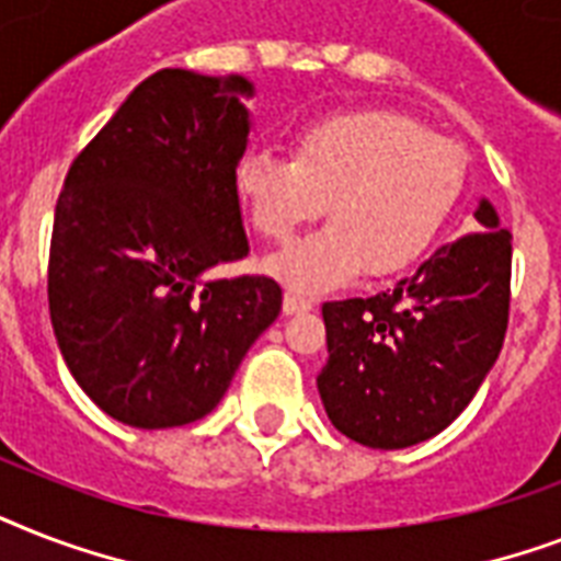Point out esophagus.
Listing matches in <instances>:
<instances>
[{
  "mask_svg": "<svg viewBox=\"0 0 561 561\" xmlns=\"http://www.w3.org/2000/svg\"><path fill=\"white\" fill-rule=\"evenodd\" d=\"M282 306H285V314H302V311H311L314 302L297 288H285V299H282Z\"/></svg>",
  "mask_w": 561,
  "mask_h": 561,
  "instance_id": "esophagus-1",
  "label": "esophagus"
}]
</instances>
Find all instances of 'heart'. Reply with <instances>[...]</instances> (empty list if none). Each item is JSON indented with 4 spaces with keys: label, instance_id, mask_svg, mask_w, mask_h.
I'll use <instances>...</instances> for the list:
<instances>
[{
    "label": "heart",
    "instance_id": "1",
    "mask_svg": "<svg viewBox=\"0 0 561 561\" xmlns=\"http://www.w3.org/2000/svg\"><path fill=\"white\" fill-rule=\"evenodd\" d=\"M466 186L462 151L390 110H355L299 130L294 157L250 151L236 192L250 224L288 244L325 211L332 227L276 255L271 271L299 288H323L367 271H404L434 244Z\"/></svg>",
    "mask_w": 561,
    "mask_h": 561
}]
</instances>
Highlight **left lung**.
Listing matches in <instances>:
<instances>
[{
  "label": "left lung",
  "mask_w": 561,
  "mask_h": 561,
  "mask_svg": "<svg viewBox=\"0 0 561 561\" xmlns=\"http://www.w3.org/2000/svg\"><path fill=\"white\" fill-rule=\"evenodd\" d=\"M480 229L439 247L392 288L325 302L317 390L332 425L369 448H408L451 425L504 346L513 236L489 201Z\"/></svg>",
  "instance_id": "1"
}]
</instances>
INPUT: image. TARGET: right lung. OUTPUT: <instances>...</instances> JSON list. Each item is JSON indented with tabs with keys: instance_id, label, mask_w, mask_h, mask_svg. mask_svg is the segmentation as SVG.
<instances>
[{
	"instance_id": "right-lung-1",
	"label": "right lung",
	"mask_w": 561,
	"mask_h": 561,
	"mask_svg": "<svg viewBox=\"0 0 561 561\" xmlns=\"http://www.w3.org/2000/svg\"><path fill=\"white\" fill-rule=\"evenodd\" d=\"M244 78L160 69L69 165L48 250V314L66 367L130 427L203 419L279 317L271 276L203 282L244 259L236 165Z\"/></svg>"
}]
</instances>
